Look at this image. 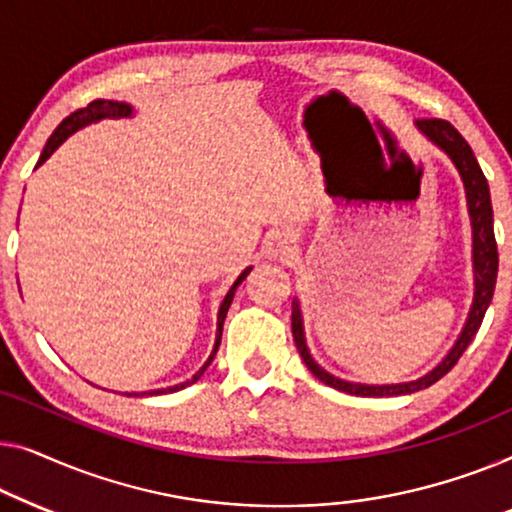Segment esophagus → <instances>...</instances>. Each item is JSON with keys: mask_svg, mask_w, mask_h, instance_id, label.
Instances as JSON below:
<instances>
[{"mask_svg": "<svg viewBox=\"0 0 512 512\" xmlns=\"http://www.w3.org/2000/svg\"><path fill=\"white\" fill-rule=\"evenodd\" d=\"M294 248V239L290 232H273L271 239L266 241V250L269 255H287Z\"/></svg>", "mask_w": 512, "mask_h": 512, "instance_id": "obj_1", "label": "esophagus"}]
</instances>
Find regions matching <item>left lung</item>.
<instances>
[{
	"label": "left lung",
	"instance_id": "obj_1",
	"mask_svg": "<svg viewBox=\"0 0 512 512\" xmlns=\"http://www.w3.org/2000/svg\"><path fill=\"white\" fill-rule=\"evenodd\" d=\"M415 129L424 136V139L434 143L438 150H443V153L450 157V162L455 164L457 174L464 183L466 208H469L471 234H473V301L455 345H452L448 355H445L434 369L415 380H406V383L366 385V383H355V380L338 378L315 362L306 343L301 304L299 299H294L292 301V334H294V343H297L299 355L308 366V371H311L318 380H322L325 385L334 387V390L355 394V397H401V394L420 392L424 387L434 385L436 380H441L445 373L459 362V357H462L464 350L469 348L473 336L478 334L482 318H485V311L489 308V301H492V294H494L496 271H499V253H496L494 213H492V197H489L487 178L482 174L480 164L475 160L469 143L464 141V136L459 134L448 120H436V118L417 120Z\"/></svg>",
	"mask_w": 512,
	"mask_h": 512
}]
</instances>
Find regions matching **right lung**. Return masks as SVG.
I'll return each mask as SVG.
<instances>
[{
  "label": "right lung",
  "instance_id": "right-lung-1",
  "mask_svg": "<svg viewBox=\"0 0 512 512\" xmlns=\"http://www.w3.org/2000/svg\"><path fill=\"white\" fill-rule=\"evenodd\" d=\"M106 118H111V120H118V118H134V106L127 104V102H113V99H95V102H90L88 106H85V109H78V111H74L71 115H67V118H64V120L60 122V125H57L55 132L50 134V139L46 141V146H43V153H41V157H39L37 167H41V164L46 162L48 157L53 155L55 150L60 148L62 143L69 139L71 134H76L78 129H83V127H88V125H95V122L106 120ZM250 271H253V266H246V269L241 271V276L234 280V285L229 287V292L225 294V299H222L220 311H218V329H215V343H213V350H211V355H208V359L204 362V366H201V369H199L197 373H194L192 378L183 380V383L171 385V387H162V390L141 392V394H139V392H132V397H155V394H171V392L185 390L187 385L197 383V380H199L201 376H204V371L208 369V366H211L215 352H218V348H220V341H222V325H225L227 311H229V306H232V299H234L236 287H239V285L243 283V280H246V276H248ZM127 397H129V392H127Z\"/></svg>",
  "mask_w": 512,
  "mask_h": 512
}]
</instances>
